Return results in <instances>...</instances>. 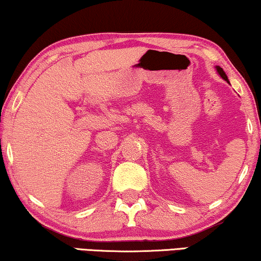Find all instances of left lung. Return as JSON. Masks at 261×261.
I'll list each match as a JSON object with an SVG mask.
<instances>
[{
  "instance_id": "left-lung-1",
  "label": "left lung",
  "mask_w": 261,
  "mask_h": 261,
  "mask_svg": "<svg viewBox=\"0 0 261 261\" xmlns=\"http://www.w3.org/2000/svg\"><path fill=\"white\" fill-rule=\"evenodd\" d=\"M216 71H217V73H219L220 76L222 77L224 81H227V83H229V81H228V77H227V74L224 73V71L222 70V67H220V66H216Z\"/></svg>"
}]
</instances>
